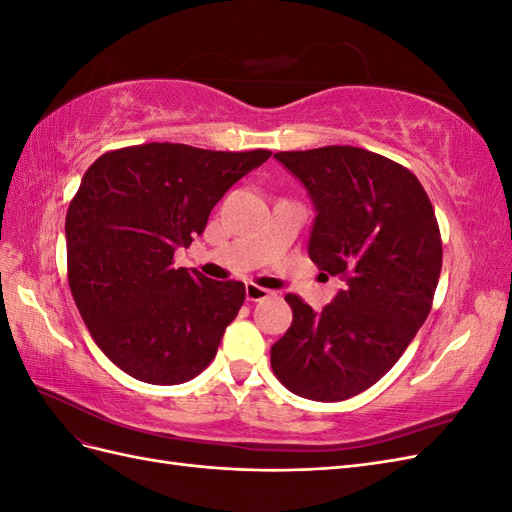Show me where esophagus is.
Returning a JSON list of instances; mask_svg holds the SVG:
<instances>
[{
  "mask_svg": "<svg viewBox=\"0 0 512 512\" xmlns=\"http://www.w3.org/2000/svg\"><path fill=\"white\" fill-rule=\"evenodd\" d=\"M271 290H267V288H262V286H256V284H247L245 286V297H247V301H262V299H267V297H271Z\"/></svg>",
  "mask_w": 512,
  "mask_h": 512,
  "instance_id": "34e87169",
  "label": "esophagus"
}]
</instances>
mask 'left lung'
<instances>
[{
  "mask_svg": "<svg viewBox=\"0 0 512 512\" xmlns=\"http://www.w3.org/2000/svg\"><path fill=\"white\" fill-rule=\"evenodd\" d=\"M275 160L314 205L309 258L344 288L322 312L286 294L292 324L271 346V367L294 395L342 401L376 384L429 316L442 269L436 213L408 168L367 149L280 151Z\"/></svg>",
  "mask_w": 512,
  "mask_h": 512,
  "instance_id": "left-lung-1",
  "label": "left lung"
}]
</instances>
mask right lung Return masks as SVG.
<instances>
[{
    "mask_svg": "<svg viewBox=\"0 0 512 512\" xmlns=\"http://www.w3.org/2000/svg\"><path fill=\"white\" fill-rule=\"evenodd\" d=\"M271 151L149 143L87 168L66 215L68 282L100 350L128 376L181 384L211 361L245 299L243 282L175 269L211 209Z\"/></svg>",
    "mask_w": 512,
    "mask_h": 512,
    "instance_id": "right-lung-1",
    "label": "right lung"
}]
</instances>
